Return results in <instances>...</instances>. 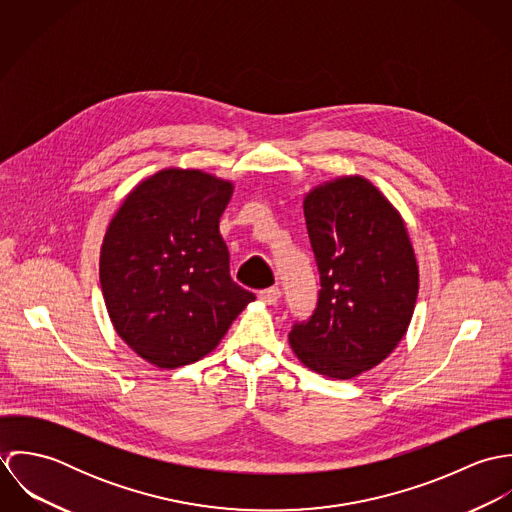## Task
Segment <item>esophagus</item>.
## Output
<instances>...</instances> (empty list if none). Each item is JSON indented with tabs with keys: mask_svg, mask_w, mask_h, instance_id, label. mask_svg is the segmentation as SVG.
<instances>
[{
	"mask_svg": "<svg viewBox=\"0 0 512 512\" xmlns=\"http://www.w3.org/2000/svg\"><path fill=\"white\" fill-rule=\"evenodd\" d=\"M260 295V299L264 301V303H270V305H274L280 297H282V292H280V288L278 286H272V288H266V290H262V292L258 293Z\"/></svg>",
	"mask_w": 512,
	"mask_h": 512,
	"instance_id": "34e87169",
	"label": "esophagus"
}]
</instances>
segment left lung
<instances>
[{
  "label": "left lung",
  "instance_id": "left-lung-1",
  "mask_svg": "<svg viewBox=\"0 0 512 512\" xmlns=\"http://www.w3.org/2000/svg\"><path fill=\"white\" fill-rule=\"evenodd\" d=\"M303 215L321 290L309 319L295 321L297 359L347 380L382 363L404 337L418 297V264L406 226L363 177L313 189Z\"/></svg>",
  "mask_w": 512,
  "mask_h": 512
}]
</instances>
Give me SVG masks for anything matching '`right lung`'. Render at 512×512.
Masks as SVG:
<instances>
[{"label":"right lung","instance_id":"right-lung-1","mask_svg":"<svg viewBox=\"0 0 512 512\" xmlns=\"http://www.w3.org/2000/svg\"><path fill=\"white\" fill-rule=\"evenodd\" d=\"M232 183L197 169L142 181L110 222L100 286L116 333L147 363L191 365L209 355L254 293L230 278L219 232Z\"/></svg>","mask_w":512,"mask_h":512}]
</instances>
